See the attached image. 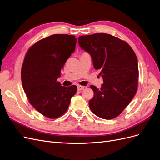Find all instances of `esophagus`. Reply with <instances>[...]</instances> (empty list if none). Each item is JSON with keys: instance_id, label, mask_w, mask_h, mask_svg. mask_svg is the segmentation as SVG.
<instances>
[{"instance_id": "obj_1", "label": "esophagus", "mask_w": 160, "mask_h": 160, "mask_svg": "<svg viewBox=\"0 0 160 160\" xmlns=\"http://www.w3.org/2000/svg\"><path fill=\"white\" fill-rule=\"evenodd\" d=\"M85 88V86H81V85H78L77 86V89H78L79 91H81V90H83Z\"/></svg>"}]
</instances>
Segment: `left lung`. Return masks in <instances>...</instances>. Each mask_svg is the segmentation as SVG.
I'll use <instances>...</instances> for the list:
<instances>
[{"instance_id": "1", "label": "left lung", "mask_w": 160, "mask_h": 160, "mask_svg": "<svg viewBox=\"0 0 160 160\" xmlns=\"http://www.w3.org/2000/svg\"><path fill=\"white\" fill-rule=\"evenodd\" d=\"M81 48L92 57L94 68L103 79L101 89L91 85L93 98L89 108L105 119L118 117L136 93L139 69L136 55L127 42L106 33L80 36Z\"/></svg>"}]
</instances>
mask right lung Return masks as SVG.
Masks as SVG:
<instances>
[{
    "instance_id": "obj_1",
    "label": "right lung",
    "mask_w": 160,
    "mask_h": 160,
    "mask_svg": "<svg viewBox=\"0 0 160 160\" xmlns=\"http://www.w3.org/2000/svg\"><path fill=\"white\" fill-rule=\"evenodd\" d=\"M75 36L56 34L37 41L27 51L21 81L29 103L47 118L56 119L68 109L77 88L61 86L57 79L75 49Z\"/></svg>"
}]
</instances>
